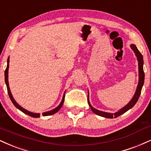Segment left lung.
<instances>
[{"label": "left lung", "instance_id": "1", "mask_svg": "<svg viewBox=\"0 0 151 151\" xmlns=\"http://www.w3.org/2000/svg\"><path fill=\"white\" fill-rule=\"evenodd\" d=\"M131 48L132 49L134 53H135L136 56H137V60H138V65H139V83H138L137 87V90H136L135 93L132 98V100L129 102L127 104L125 105L124 107H123L122 108H121L120 110H118L117 112H115V113H110V112H103V111H101V110H97V109L94 108L89 102V93L88 91V103L91 109L93 111L94 113L96 114V115L101 116L103 117H105V118H110V119H112V118H115L119 117V115H122L124 114V112H126L127 111H128L129 110H130L131 108H133L134 105L137 103V102L139 100V98L140 95H141V89H142V87L143 86V83H144V78H145V74H144V72H143V56L141 55V52H139V50H138V48H137V46H135L134 44H131L130 45Z\"/></svg>", "mask_w": 151, "mask_h": 151}]
</instances>
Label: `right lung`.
I'll return each instance as SVG.
<instances>
[{
    "label": "right lung",
    "mask_w": 151,
    "mask_h": 151,
    "mask_svg": "<svg viewBox=\"0 0 151 151\" xmlns=\"http://www.w3.org/2000/svg\"><path fill=\"white\" fill-rule=\"evenodd\" d=\"M9 63H10V58H8V61H7V68L5 69V84H6V86H7V89H8V95H9V97H10V100H11V101L13 103L14 106L16 107L17 109H19L20 111H22L24 113L27 114V115L31 116V117H35V118H38V117H40V113H34V112H32L30 111H28V110H25L24 108H23L22 107L20 106L18 103L16 102L15 100L14 99L13 96H12V93H11V91H10V86H9V83H8V70H9ZM65 91L64 94H63V99H62V101L61 103H60V105H58V107H56L55 108H54L53 110H50V111H47V112H43L42 115L43 116H48V115H53V114L56 113V112H58L60 110V109L61 108V107L63 106V103H64V100H65Z\"/></svg>",
    "instance_id": "obj_1"
}]
</instances>
